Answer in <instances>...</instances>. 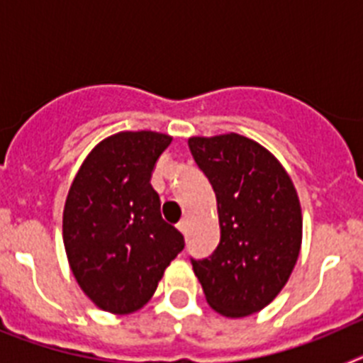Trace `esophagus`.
Wrapping results in <instances>:
<instances>
[{"label":"esophagus","instance_id":"34e87169","mask_svg":"<svg viewBox=\"0 0 363 363\" xmlns=\"http://www.w3.org/2000/svg\"><path fill=\"white\" fill-rule=\"evenodd\" d=\"M176 227H178L179 233H184V234H185V230H187V221H185V220H179L178 223H176Z\"/></svg>","mask_w":363,"mask_h":363}]
</instances>
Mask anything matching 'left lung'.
Instances as JSON below:
<instances>
[{
    "label": "left lung",
    "mask_w": 363,
    "mask_h": 363,
    "mask_svg": "<svg viewBox=\"0 0 363 363\" xmlns=\"http://www.w3.org/2000/svg\"><path fill=\"white\" fill-rule=\"evenodd\" d=\"M189 149L216 194L220 243L191 258L209 306L242 318L264 309L289 280L300 255L296 189L274 156L240 134L191 138Z\"/></svg>",
    "instance_id": "1"
}]
</instances>
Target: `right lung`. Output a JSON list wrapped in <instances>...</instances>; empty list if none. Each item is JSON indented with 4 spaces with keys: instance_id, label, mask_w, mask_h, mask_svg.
Listing matches in <instances>:
<instances>
[{
    "instance_id": "right-lung-1",
    "label": "right lung",
    "mask_w": 363,
    "mask_h": 363,
    "mask_svg": "<svg viewBox=\"0 0 363 363\" xmlns=\"http://www.w3.org/2000/svg\"><path fill=\"white\" fill-rule=\"evenodd\" d=\"M171 142L150 130L114 134L92 149L70 185L63 243L79 287L99 309H142L184 251V234L163 220L150 185Z\"/></svg>"
}]
</instances>
